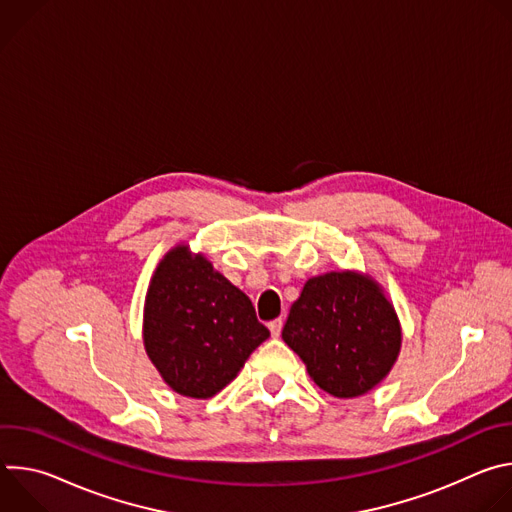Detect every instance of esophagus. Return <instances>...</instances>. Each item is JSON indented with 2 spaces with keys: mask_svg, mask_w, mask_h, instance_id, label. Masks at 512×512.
I'll list each match as a JSON object with an SVG mask.
<instances>
[{
  "mask_svg": "<svg viewBox=\"0 0 512 512\" xmlns=\"http://www.w3.org/2000/svg\"><path fill=\"white\" fill-rule=\"evenodd\" d=\"M281 328H283V320H281V318H275V320L269 322L271 336H279V334H281Z\"/></svg>",
  "mask_w": 512,
  "mask_h": 512,
  "instance_id": "1",
  "label": "esophagus"
}]
</instances>
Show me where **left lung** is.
Listing matches in <instances>:
<instances>
[{
    "mask_svg": "<svg viewBox=\"0 0 512 512\" xmlns=\"http://www.w3.org/2000/svg\"><path fill=\"white\" fill-rule=\"evenodd\" d=\"M281 336L314 383L340 399L379 385L401 346L397 314L379 285L350 271L308 279Z\"/></svg>",
    "mask_w": 512,
    "mask_h": 512,
    "instance_id": "8db88e82",
    "label": "left lung"
}]
</instances>
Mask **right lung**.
<instances>
[{
  "label": "right lung",
  "mask_w": 512,
  "mask_h": 512,
  "mask_svg": "<svg viewBox=\"0 0 512 512\" xmlns=\"http://www.w3.org/2000/svg\"><path fill=\"white\" fill-rule=\"evenodd\" d=\"M267 338L251 300L204 257L176 247L158 265L145 298L143 342L176 393L216 395Z\"/></svg>",
  "instance_id": "obj_1"
}]
</instances>
